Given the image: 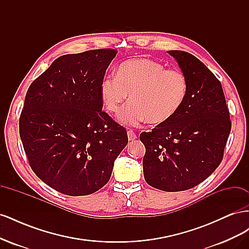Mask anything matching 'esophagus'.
<instances>
[{
	"label": "esophagus",
	"instance_id": "34e87169",
	"mask_svg": "<svg viewBox=\"0 0 249 249\" xmlns=\"http://www.w3.org/2000/svg\"><path fill=\"white\" fill-rule=\"evenodd\" d=\"M127 137H129V140H135L137 138V135L133 130L127 131Z\"/></svg>",
	"mask_w": 249,
	"mask_h": 249
}]
</instances>
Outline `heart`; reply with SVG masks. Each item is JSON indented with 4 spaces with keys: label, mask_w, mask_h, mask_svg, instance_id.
Masks as SVG:
<instances>
[{
    "label": "heart",
    "mask_w": 249,
    "mask_h": 249,
    "mask_svg": "<svg viewBox=\"0 0 249 249\" xmlns=\"http://www.w3.org/2000/svg\"><path fill=\"white\" fill-rule=\"evenodd\" d=\"M188 81L178 70H166L150 59H135L120 64L116 76L101 84V97L113 114L122 110L130 95L131 103L119 115L124 124L135 125L144 120L159 124L175 116L186 100Z\"/></svg>",
    "instance_id": "heart-1"
}]
</instances>
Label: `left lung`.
<instances>
[{
  "mask_svg": "<svg viewBox=\"0 0 249 249\" xmlns=\"http://www.w3.org/2000/svg\"><path fill=\"white\" fill-rule=\"evenodd\" d=\"M188 81L178 112L152 132H142L145 145L143 175L156 189L177 192L200 184L219 166L231 127L220 81L196 57L169 51Z\"/></svg>",
  "mask_w": 249,
  "mask_h": 249,
  "instance_id": "1",
  "label": "left lung"
}]
</instances>
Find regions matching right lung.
<instances>
[{
	"label": "right lung",
	"instance_id": "right-lung-1",
	"mask_svg": "<svg viewBox=\"0 0 249 249\" xmlns=\"http://www.w3.org/2000/svg\"><path fill=\"white\" fill-rule=\"evenodd\" d=\"M116 50L57 58L30 85L19 135L30 167L60 193L96 192L127 144L126 130L103 110L101 84Z\"/></svg>",
	"mask_w": 249,
	"mask_h": 249
}]
</instances>
